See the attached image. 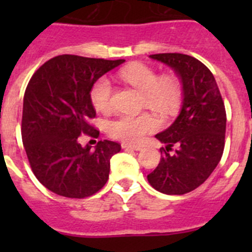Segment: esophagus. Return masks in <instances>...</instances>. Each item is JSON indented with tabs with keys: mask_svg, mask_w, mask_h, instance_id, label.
Here are the masks:
<instances>
[{
	"mask_svg": "<svg viewBox=\"0 0 252 252\" xmlns=\"http://www.w3.org/2000/svg\"><path fill=\"white\" fill-rule=\"evenodd\" d=\"M122 149L124 150L131 149V150H135V151H141L142 146H140V145H130V144H126V142H123V144H122Z\"/></svg>",
	"mask_w": 252,
	"mask_h": 252,
	"instance_id": "esophagus-1",
	"label": "esophagus"
}]
</instances>
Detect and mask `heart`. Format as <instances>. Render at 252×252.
Wrapping results in <instances>:
<instances>
[{"label":"heart","mask_w":252,"mask_h":252,"mask_svg":"<svg viewBox=\"0 0 252 252\" xmlns=\"http://www.w3.org/2000/svg\"><path fill=\"white\" fill-rule=\"evenodd\" d=\"M123 81L141 94L142 106L162 116H172L178 111L182 101V86L172 75L158 77L152 68L136 63L124 68L119 73ZM90 98L96 110L106 112L111 108L112 84L110 79L102 77L94 83ZM157 128L156 119L150 114L124 116L113 119L108 124L111 136L118 140L136 144L144 136Z\"/></svg>","instance_id":"heart-1"}]
</instances>
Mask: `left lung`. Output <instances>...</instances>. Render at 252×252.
I'll return each mask as SVG.
<instances>
[{
    "label": "left lung",
    "mask_w": 252,
    "mask_h": 252,
    "mask_svg": "<svg viewBox=\"0 0 252 252\" xmlns=\"http://www.w3.org/2000/svg\"><path fill=\"white\" fill-rule=\"evenodd\" d=\"M150 58L174 70L183 85V105L169 128L156 138L166 149L147 175L152 188L167 195H183L202 184L222 158L225 139L224 103L211 70L191 56L158 53ZM175 147L174 153H169Z\"/></svg>",
    "instance_id": "8db88e82"
}]
</instances>
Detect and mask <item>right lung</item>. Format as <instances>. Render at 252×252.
Wrapping results in <instances>:
<instances>
[{
  "label": "right lung",
  "mask_w": 252,
  "mask_h": 252,
  "mask_svg": "<svg viewBox=\"0 0 252 252\" xmlns=\"http://www.w3.org/2000/svg\"><path fill=\"white\" fill-rule=\"evenodd\" d=\"M75 55L51 58L34 73L23 100L22 139L32 173L50 191L84 199L102 189L118 142L100 140L83 147L79 136L98 138L90 126L96 111L90 98L98 78L124 63Z\"/></svg>",
  "instance_id": "obj_1"
}]
</instances>
